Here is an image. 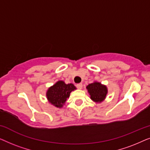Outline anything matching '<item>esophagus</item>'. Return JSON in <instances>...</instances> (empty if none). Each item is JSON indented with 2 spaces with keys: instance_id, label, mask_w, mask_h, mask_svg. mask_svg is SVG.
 Returning a JSON list of instances; mask_svg holds the SVG:
<instances>
[{
  "instance_id": "obj_1",
  "label": "esophagus",
  "mask_w": 150,
  "mask_h": 150,
  "mask_svg": "<svg viewBox=\"0 0 150 150\" xmlns=\"http://www.w3.org/2000/svg\"><path fill=\"white\" fill-rule=\"evenodd\" d=\"M76 87L78 88V89H81L82 88H83V84H82V83L77 84V85H76Z\"/></svg>"
}]
</instances>
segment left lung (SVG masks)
<instances>
[{
  "instance_id": "8db88e82",
  "label": "left lung",
  "mask_w": 150,
  "mask_h": 150,
  "mask_svg": "<svg viewBox=\"0 0 150 150\" xmlns=\"http://www.w3.org/2000/svg\"><path fill=\"white\" fill-rule=\"evenodd\" d=\"M86 89H87L91 100L96 103H101L103 102L108 93L107 87L97 81L89 84L86 87Z\"/></svg>"
}]
</instances>
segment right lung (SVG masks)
Returning <instances> with one entry per match:
<instances>
[{
    "label": "right lung",
    "mask_w": 150,
    "mask_h": 150,
    "mask_svg": "<svg viewBox=\"0 0 150 150\" xmlns=\"http://www.w3.org/2000/svg\"><path fill=\"white\" fill-rule=\"evenodd\" d=\"M76 89L73 84H65L64 81H59L48 89L46 98L49 103L55 107L61 108L69 98L71 91Z\"/></svg>",
    "instance_id": "right-lung-1"
}]
</instances>
